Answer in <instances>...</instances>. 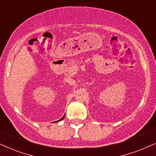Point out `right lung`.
<instances>
[{
    "instance_id": "obj_1",
    "label": "right lung",
    "mask_w": 156,
    "mask_h": 156,
    "mask_svg": "<svg viewBox=\"0 0 156 156\" xmlns=\"http://www.w3.org/2000/svg\"><path fill=\"white\" fill-rule=\"evenodd\" d=\"M64 117H65V115H64V116H63V118H61V119H60V120H58V121H56V122H58V121H61V120H63V118H64Z\"/></svg>"
}]
</instances>
